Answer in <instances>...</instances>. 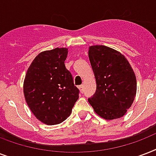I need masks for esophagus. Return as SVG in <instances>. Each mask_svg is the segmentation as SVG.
<instances>
[{"label": "esophagus", "mask_w": 156, "mask_h": 156, "mask_svg": "<svg viewBox=\"0 0 156 156\" xmlns=\"http://www.w3.org/2000/svg\"><path fill=\"white\" fill-rule=\"evenodd\" d=\"M78 89L80 90L81 93H83L84 92V85H81L78 87Z\"/></svg>", "instance_id": "34e87169"}]
</instances>
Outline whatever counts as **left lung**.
<instances>
[{
  "label": "left lung",
  "instance_id": "left-lung-1",
  "mask_svg": "<svg viewBox=\"0 0 156 156\" xmlns=\"http://www.w3.org/2000/svg\"><path fill=\"white\" fill-rule=\"evenodd\" d=\"M88 56L96 81V92L88 102L103 119L121 118L137 93L136 76L130 64L121 52L104 45L90 46Z\"/></svg>",
  "mask_w": 156,
  "mask_h": 156
}]
</instances>
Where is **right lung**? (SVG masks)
I'll list each match as a JSON object with an SVG mask.
<instances>
[{"instance_id":"obj_1","label":"right lung","mask_w":156,"mask_h":156,"mask_svg":"<svg viewBox=\"0 0 156 156\" xmlns=\"http://www.w3.org/2000/svg\"><path fill=\"white\" fill-rule=\"evenodd\" d=\"M67 55V48L41 52L26 73V102L35 117L45 125H57L66 120L79 97V90L65 66Z\"/></svg>"}]
</instances>
